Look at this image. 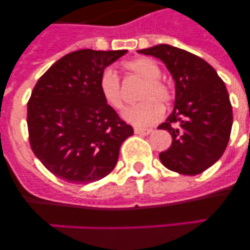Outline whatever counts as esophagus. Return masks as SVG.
Listing matches in <instances>:
<instances>
[{
    "mask_svg": "<svg viewBox=\"0 0 250 250\" xmlns=\"http://www.w3.org/2000/svg\"><path fill=\"white\" fill-rule=\"evenodd\" d=\"M134 131H135V134H139V135H149L152 130L145 129V127H135V129H134Z\"/></svg>",
    "mask_w": 250,
    "mask_h": 250,
    "instance_id": "esophagus-1",
    "label": "esophagus"
}]
</instances>
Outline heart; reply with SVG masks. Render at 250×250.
<instances>
[{"label":"heart","instance_id":"b5f03b06","mask_svg":"<svg viewBox=\"0 0 250 250\" xmlns=\"http://www.w3.org/2000/svg\"><path fill=\"white\" fill-rule=\"evenodd\" d=\"M124 67L130 74L145 80L139 94V99L143 101L127 107L123 112L124 120L135 126H147L160 120L164 115V107L161 104H167L173 96L170 86L160 79V66L149 57H138L124 63ZM99 89L110 107L118 111L123 109L125 99L120 79L112 68L104 70L99 81Z\"/></svg>","mask_w":250,"mask_h":250}]
</instances>
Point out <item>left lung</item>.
Wrapping results in <instances>:
<instances>
[{"label": "left lung", "mask_w": 250, "mask_h": 250, "mask_svg": "<svg viewBox=\"0 0 250 250\" xmlns=\"http://www.w3.org/2000/svg\"><path fill=\"white\" fill-rule=\"evenodd\" d=\"M158 57L175 81V103L158 129L171 134L173 143L160 152L165 167L184 175L203 173L219 160L230 138L233 111L225 83L207 61L174 46L139 50Z\"/></svg>", "instance_id": "8db88e82"}]
</instances>
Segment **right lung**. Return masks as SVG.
Segmentation results:
<instances>
[{"instance_id": "right-lung-1", "label": "right lung", "mask_w": 250, "mask_h": 250, "mask_svg": "<svg viewBox=\"0 0 250 250\" xmlns=\"http://www.w3.org/2000/svg\"><path fill=\"white\" fill-rule=\"evenodd\" d=\"M126 50L70 52L40 77L27 104L31 149L47 170L74 184L112 171L125 139L134 134L103 99L105 67Z\"/></svg>"}]
</instances>
